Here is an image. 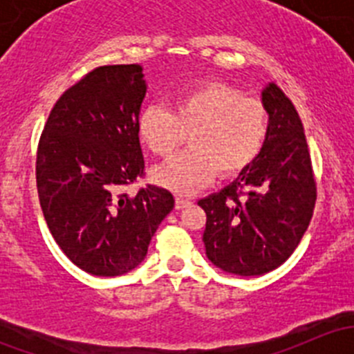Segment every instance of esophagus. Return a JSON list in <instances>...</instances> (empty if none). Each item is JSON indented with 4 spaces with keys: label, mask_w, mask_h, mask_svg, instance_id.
Masks as SVG:
<instances>
[{
    "label": "esophagus",
    "mask_w": 354,
    "mask_h": 354,
    "mask_svg": "<svg viewBox=\"0 0 354 354\" xmlns=\"http://www.w3.org/2000/svg\"><path fill=\"white\" fill-rule=\"evenodd\" d=\"M190 205H192V200H188V198H181V197H178V198H176V209H178V210L187 209V207H190Z\"/></svg>",
    "instance_id": "1"
}]
</instances>
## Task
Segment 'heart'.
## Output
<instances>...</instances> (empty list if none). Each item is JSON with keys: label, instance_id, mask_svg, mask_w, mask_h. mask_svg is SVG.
Wrapping results in <instances>:
<instances>
[{"label": "heart", "instance_id": "b5f03b06", "mask_svg": "<svg viewBox=\"0 0 354 354\" xmlns=\"http://www.w3.org/2000/svg\"><path fill=\"white\" fill-rule=\"evenodd\" d=\"M137 133L152 154L166 157L190 133V151L152 173L159 187L176 195L197 194L216 178L234 176L252 166L269 137V114L257 99L223 82H203L178 92L173 109L151 104L140 111Z\"/></svg>", "mask_w": 354, "mask_h": 354}]
</instances>
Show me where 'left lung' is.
<instances>
[{"instance_id": "1", "label": "left lung", "mask_w": 354, "mask_h": 354, "mask_svg": "<svg viewBox=\"0 0 354 354\" xmlns=\"http://www.w3.org/2000/svg\"><path fill=\"white\" fill-rule=\"evenodd\" d=\"M269 137L259 159L217 194L205 210V255L221 270L262 276L296 250L315 207L317 187L301 120L274 82L262 91ZM244 195L241 201L239 197Z\"/></svg>"}]
</instances>
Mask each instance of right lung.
Returning a JSON list of instances; mask_svg holds the SVG:
<instances>
[{
  "label": "right lung",
  "mask_w": 354,
  "mask_h": 354,
  "mask_svg": "<svg viewBox=\"0 0 354 354\" xmlns=\"http://www.w3.org/2000/svg\"><path fill=\"white\" fill-rule=\"evenodd\" d=\"M147 84L140 65L99 66L53 108L35 162L39 202L63 253L92 276L140 266L173 210L166 188L121 192L144 174L137 120Z\"/></svg>",
  "instance_id": "1"
}]
</instances>
